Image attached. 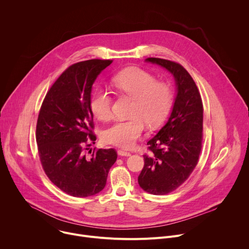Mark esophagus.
<instances>
[{
    "label": "esophagus",
    "mask_w": 249,
    "mask_h": 249,
    "mask_svg": "<svg viewBox=\"0 0 249 249\" xmlns=\"http://www.w3.org/2000/svg\"><path fill=\"white\" fill-rule=\"evenodd\" d=\"M117 154H118V156H120V157H130V156H131V154H130L129 152H126V151H123V150H119V151L117 152Z\"/></svg>",
    "instance_id": "obj_1"
}]
</instances>
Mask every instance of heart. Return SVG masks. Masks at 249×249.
<instances>
[{"instance_id": "heart-1", "label": "heart", "mask_w": 249, "mask_h": 249, "mask_svg": "<svg viewBox=\"0 0 249 249\" xmlns=\"http://www.w3.org/2000/svg\"><path fill=\"white\" fill-rule=\"evenodd\" d=\"M114 87L122 93L134 98L131 110L132 118L119 120L103 132L106 144L130 149L145 130V123L157 127L168 114L172 102L169 85L157 82L155 76L137 67L127 68L112 79ZM90 109L102 121L112 115V97L108 90L97 88L90 97Z\"/></svg>"}]
</instances>
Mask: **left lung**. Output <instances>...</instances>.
Returning <instances> with one entry per match:
<instances>
[{"label": "left lung", "mask_w": 249, "mask_h": 249, "mask_svg": "<svg viewBox=\"0 0 249 249\" xmlns=\"http://www.w3.org/2000/svg\"><path fill=\"white\" fill-rule=\"evenodd\" d=\"M173 76L176 96L165 125L147 145L144 168L138 182L154 195H164L179 187L197 165L203 138V103L198 88L187 71L178 63L148 58Z\"/></svg>", "instance_id": "1"}]
</instances>
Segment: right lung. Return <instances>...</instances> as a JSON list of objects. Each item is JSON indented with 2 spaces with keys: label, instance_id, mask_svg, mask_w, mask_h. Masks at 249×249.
Returning <instances> with one entry per match:
<instances>
[{
  "label": "right lung",
  "instance_id": "add662e5",
  "mask_svg": "<svg viewBox=\"0 0 249 249\" xmlns=\"http://www.w3.org/2000/svg\"><path fill=\"white\" fill-rule=\"evenodd\" d=\"M111 63L92 59L70 66L50 88L39 111L36 143L42 167L51 182L71 196L100 192L117 159L114 149L93 151L89 158L84 154L96 140L89 105L92 85Z\"/></svg>",
  "mask_w": 249,
  "mask_h": 249
}]
</instances>
